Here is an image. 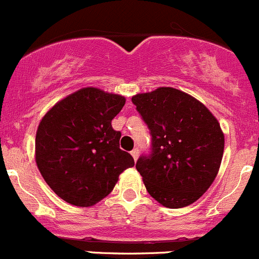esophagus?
Instances as JSON below:
<instances>
[{"mask_svg":"<svg viewBox=\"0 0 259 259\" xmlns=\"http://www.w3.org/2000/svg\"><path fill=\"white\" fill-rule=\"evenodd\" d=\"M131 155H132L133 160L136 161L138 158V155H140V150H138V148H133V150L131 151Z\"/></svg>","mask_w":259,"mask_h":259,"instance_id":"34e87169","label":"esophagus"}]
</instances>
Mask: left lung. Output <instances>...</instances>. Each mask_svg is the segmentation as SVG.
Wrapping results in <instances>:
<instances>
[{
	"label": "left lung",
	"mask_w": 259,
	"mask_h": 259,
	"mask_svg": "<svg viewBox=\"0 0 259 259\" xmlns=\"http://www.w3.org/2000/svg\"><path fill=\"white\" fill-rule=\"evenodd\" d=\"M151 135L148 153L136 168L148 194L166 208L198 200L213 184L224 151V135L209 109L184 92L158 88L132 97Z\"/></svg>",
	"instance_id": "8db88e82"
}]
</instances>
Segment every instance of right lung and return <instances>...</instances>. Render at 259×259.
Returning <instances> with one entry per match:
<instances>
[{
    "label": "right lung",
    "instance_id": "1",
    "mask_svg": "<svg viewBox=\"0 0 259 259\" xmlns=\"http://www.w3.org/2000/svg\"><path fill=\"white\" fill-rule=\"evenodd\" d=\"M126 99L84 88L56 103L36 132V163L44 180L66 203L92 206L106 198L119 174L135 165L119 148L112 119Z\"/></svg>",
    "mask_w": 259,
    "mask_h": 259
}]
</instances>
